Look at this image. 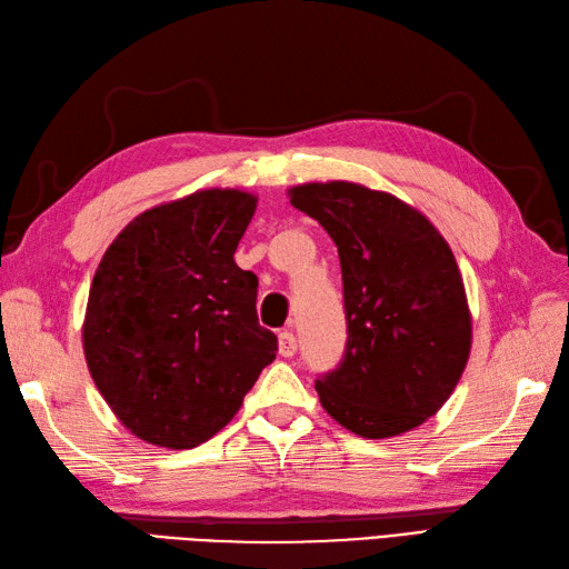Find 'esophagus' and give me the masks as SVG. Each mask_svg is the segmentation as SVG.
I'll return each instance as SVG.
<instances>
[{"mask_svg": "<svg viewBox=\"0 0 569 569\" xmlns=\"http://www.w3.org/2000/svg\"><path fill=\"white\" fill-rule=\"evenodd\" d=\"M278 340H280V355L284 359H291V357L297 355V337H295V332L284 330V332L278 335Z\"/></svg>", "mask_w": 569, "mask_h": 569, "instance_id": "esophagus-1", "label": "esophagus"}]
</instances>
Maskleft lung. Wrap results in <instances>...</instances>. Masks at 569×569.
Here are the masks:
<instances>
[{"mask_svg": "<svg viewBox=\"0 0 569 569\" xmlns=\"http://www.w3.org/2000/svg\"><path fill=\"white\" fill-rule=\"evenodd\" d=\"M289 193L330 234L342 268L347 342L342 361L316 380L322 409L361 438L411 431L452 395L471 349L448 241L419 210L361 183Z\"/></svg>", "mask_w": 569, "mask_h": 569, "instance_id": "1", "label": "left lung"}]
</instances>
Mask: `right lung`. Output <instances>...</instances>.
<instances>
[{
    "instance_id": "obj_1",
    "label": "right lung",
    "mask_w": 569,
    "mask_h": 569,
    "mask_svg": "<svg viewBox=\"0 0 569 569\" xmlns=\"http://www.w3.org/2000/svg\"><path fill=\"white\" fill-rule=\"evenodd\" d=\"M256 196L208 189L146 210L104 251L83 349L133 436L191 450L234 419L278 337L256 316L258 280L234 263Z\"/></svg>"
}]
</instances>
